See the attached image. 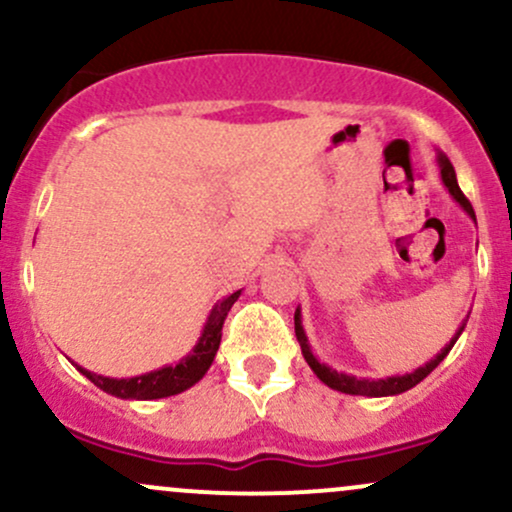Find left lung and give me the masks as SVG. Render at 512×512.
I'll use <instances>...</instances> for the list:
<instances>
[{
	"label": "left lung",
	"instance_id": "1",
	"mask_svg": "<svg viewBox=\"0 0 512 512\" xmlns=\"http://www.w3.org/2000/svg\"><path fill=\"white\" fill-rule=\"evenodd\" d=\"M438 161V168H440V180H443V185L448 187L450 197L455 199L460 207L467 211L469 219L477 223V216H474V209L472 204H469V199L462 195L460 185H457V175H455V168H452L450 158L445 154L436 156ZM293 322H296V337H298V344H301V351L305 356V361H308V366L313 368V373L317 378L322 380L327 387H332V390H339L344 392V395H361V397H392V395H402V392L411 390V387H416L421 383V380L426 378L428 373H431L433 368H438V363L443 361L445 356L450 354V349L455 346L457 337H460L464 325H467V320L462 322L460 330L455 332V337L450 339L448 344L440 349V354H436L431 358V361L424 363V366H419L416 370H411V373H404V375H390V378H356V375H349V373H339V370H334L327 366V363H320L317 358L313 356V351H310V344H308V337H305V330H303V320H301V308H296V315H293Z\"/></svg>",
	"mask_w": 512,
	"mask_h": 512
}]
</instances>
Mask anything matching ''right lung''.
I'll list each match as a JSON object with an SVG mask.
<instances>
[{
	"instance_id": "obj_1",
	"label": "right lung",
	"mask_w": 512,
	"mask_h": 512,
	"mask_svg": "<svg viewBox=\"0 0 512 512\" xmlns=\"http://www.w3.org/2000/svg\"><path fill=\"white\" fill-rule=\"evenodd\" d=\"M240 291L231 293L223 301H219L211 308V313L204 322L202 337L197 339V344L192 346V351L185 358H180L175 366H163L151 373L137 375V378H105V375H96L91 370L76 366L81 375H86L93 385L101 387L108 395L120 397V399H161L170 395H180V392L190 390L192 385L199 383L207 373L211 363H214L216 351L221 344V327L226 320L231 305L238 301Z\"/></svg>"
}]
</instances>
